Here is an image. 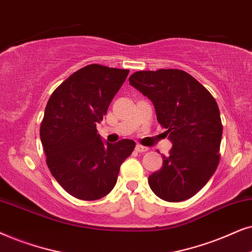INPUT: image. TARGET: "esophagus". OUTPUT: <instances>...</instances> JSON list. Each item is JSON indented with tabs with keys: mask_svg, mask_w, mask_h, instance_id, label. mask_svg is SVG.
Listing matches in <instances>:
<instances>
[{
	"mask_svg": "<svg viewBox=\"0 0 252 252\" xmlns=\"http://www.w3.org/2000/svg\"><path fill=\"white\" fill-rule=\"evenodd\" d=\"M136 151H137V152H139V153H144V152H147V151H149V147L143 146V145H137Z\"/></svg>",
	"mask_w": 252,
	"mask_h": 252,
	"instance_id": "34e87169",
	"label": "esophagus"
}]
</instances>
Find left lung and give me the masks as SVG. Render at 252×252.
I'll return each mask as SVG.
<instances>
[{
    "label": "left lung",
    "instance_id": "obj_1",
    "mask_svg": "<svg viewBox=\"0 0 252 252\" xmlns=\"http://www.w3.org/2000/svg\"><path fill=\"white\" fill-rule=\"evenodd\" d=\"M129 82L153 102L158 122L173 143L162 167L150 175V188L166 202L191 198L209 182L220 161L222 123L216 99L179 69L137 71Z\"/></svg>",
    "mask_w": 252,
    "mask_h": 252
}]
</instances>
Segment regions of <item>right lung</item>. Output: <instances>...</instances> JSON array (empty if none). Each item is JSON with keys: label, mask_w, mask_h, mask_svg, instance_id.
I'll return each mask as SVG.
<instances>
[{"label": "right lung", "mask_w": 252, "mask_h": 252, "mask_svg": "<svg viewBox=\"0 0 252 252\" xmlns=\"http://www.w3.org/2000/svg\"><path fill=\"white\" fill-rule=\"evenodd\" d=\"M129 70L90 64L77 70L50 95L40 126L46 163L63 189L96 200L115 187L120 167L132 153L130 139L103 144L96 132Z\"/></svg>", "instance_id": "add662e5"}]
</instances>
